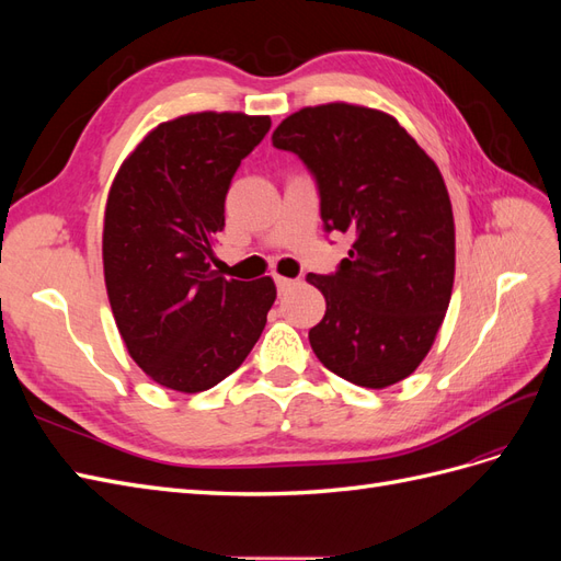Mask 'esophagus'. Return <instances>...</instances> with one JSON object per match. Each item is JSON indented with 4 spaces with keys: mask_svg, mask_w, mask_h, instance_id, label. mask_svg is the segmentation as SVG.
<instances>
[{
    "mask_svg": "<svg viewBox=\"0 0 561 561\" xmlns=\"http://www.w3.org/2000/svg\"><path fill=\"white\" fill-rule=\"evenodd\" d=\"M274 280H276L278 293H287V290H290L293 285H297V280H293V278H285V276H276Z\"/></svg>",
    "mask_w": 561,
    "mask_h": 561,
    "instance_id": "esophagus-1",
    "label": "esophagus"
}]
</instances>
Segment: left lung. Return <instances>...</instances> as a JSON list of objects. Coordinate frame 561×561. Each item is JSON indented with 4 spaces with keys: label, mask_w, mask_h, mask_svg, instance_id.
Listing matches in <instances>:
<instances>
[{
    "label": "left lung",
    "mask_w": 561,
    "mask_h": 561,
    "mask_svg": "<svg viewBox=\"0 0 561 561\" xmlns=\"http://www.w3.org/2000/svg\"><path fill=\"white\" fill-rule=\"evenodd\" d=\"M309 168L325 231L353 236L309 332L318 360L355 386L386 388L426 358L454 287V215L435 161L393 116L348 103L304 107L271 135Z\"/></svg>",
    "instance_id": "8db88e82"
}]
</instances>
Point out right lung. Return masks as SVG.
Returning <instances> with one entry per match:
<instances>
[{
    "mask_svg": "<svg viewBox=\"0 0 561 561\" xmlns=\"http://www.w3.org/2000/svg\"><path fill=\"white\" fill-rule=\"evenodd\" d=\"M268 116L198 112L159 124L112 182L103 229L110 307L149 379L201 393L239 369L266 325L276 285L210 268L225 198Z\"/></svg>",
    "mask_w": 561,
    "mask_h": 561,
    "instance_id": "add662e5",
    "label": "right lung"
}]
</instances>
